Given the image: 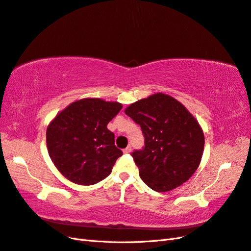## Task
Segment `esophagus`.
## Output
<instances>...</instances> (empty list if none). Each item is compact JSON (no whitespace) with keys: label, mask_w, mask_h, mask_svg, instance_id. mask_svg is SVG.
<instances>
[{"label":"esophagus","mask_w":251,"mask_h":251,"mask_svg":"<svg viewBox=\"0 0 251 251\" xmlns=\"http://www.w3.org/2000/svg\"><path fill=\"white\" fill-rule=\"evenodd\" d=\"M131 151H132V148L130 147V146H127L126 149H124L123 150V151L125 154H128V153H131Z\"/></svg>","instance_id":"1"}]
</instances>
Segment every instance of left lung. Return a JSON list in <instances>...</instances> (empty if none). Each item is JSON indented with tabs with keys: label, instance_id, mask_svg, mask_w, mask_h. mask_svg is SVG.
I'll list each match as a JSON object with an SVG mask.
<instances>
[{
	"label": "left lung",
	"instance_id": "8db88e82",
	"mask_svg": "<svg viewBox=\"0 0 251 251\" xmlns=\"http://www.w3.org/2000/svg\"><path fill=\"white\" fill-rule=\"evenodd\" d=\"M141 126L144 148L132 153L142 181L155 192H169L191 178L201 162L204 133L174 97L156 93L125 110Z\"/></svg>",
	"mask_w": 251,
	"mask_h": 251
}]
</instances>
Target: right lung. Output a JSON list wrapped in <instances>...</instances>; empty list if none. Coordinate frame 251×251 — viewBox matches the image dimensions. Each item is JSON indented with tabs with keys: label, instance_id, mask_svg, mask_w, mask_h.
<instances>
[{
	"label": "right lung",
	"instance_id": "1",
	"mask_svg": "<svg viewBox=\"0 0 251 251\" xmlns=\"http://www.w3.org/2000/svg\"><path fill=\"white\" fill-rule=\"evenodd\" d=\"M121 109L117 101L82 98L51 120L46 132L48 153L64 177L92 185L109 176L123 151L107 126Z\"/></svg>",
	"mask_w": 251,
	"mask_h": 251
}]
</instances>
